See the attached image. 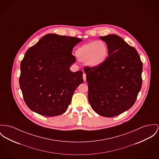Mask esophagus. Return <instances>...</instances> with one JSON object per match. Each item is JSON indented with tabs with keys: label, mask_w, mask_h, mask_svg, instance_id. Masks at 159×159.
Here are the masks:
<instances>
[{
	"label": "esophagus",
	"mask_w": 159,
	"mask_h": 159,
	"mask_svg": "<svg viewBox=\"0 0 159 159\" xmlns=\"http://www.w3.org/2000/svg\"><path fill=\"white\" fill-rule=\"evenodd\" d=\"M83 79H84V81H86V74L85 73L83 74Z\"/></svg>",
	"instance_id": "esophagus-1"
}]
</instances>
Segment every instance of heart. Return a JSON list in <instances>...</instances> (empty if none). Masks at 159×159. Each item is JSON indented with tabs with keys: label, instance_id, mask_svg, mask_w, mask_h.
<instances>
[{
	"label": "heart",
	"instance_id": "b5f03b06",
	"mask_svg": "<svg viewBox=\"0 0 159 159\" xmlns=\"http://www.w3.org/2000/svg\"><path fill=\"white\" fill-rule=\"evenodd\" d=\"M75 55L79 61L86 62L90 67H96L106 61L108 56V48L103 41H94L79 47Z\"/></svg>",
	"mask_w": 159,
	"mask_h": 159
}]
</instances>
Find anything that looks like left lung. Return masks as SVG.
<instances>
[{"mask_svg": "<svg viewBox=\"0 0 159 159\" xmlns=\"http://www.w3.org/2000/svg\"><path fill=\"white\" fill-rule=\"evenodd\" d=\"M108 48L102 65L84 68L88 101L98 114L112 117L131 108L140 91L143 64L134 47L114 34L100 36Z\"/></svg>", "mask_w": 159, "mask_h": 159, "instance_id": "8db88e82", "label": "left lung"}]
</instances>
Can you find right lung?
<instances>
[{
    "instance_id": "obj_1",
    "label": "right lung",
    "mask_w": 159,
    "mask_h": 159,
    "mask_svg": "<svg viewBox=\"0 0 159 159\" xmlns=\"http://www.w3.org/2000/svg\"><path fill=\"white\" fill-rule=\"evenodd\" d=\"M82 40L48 34L26 51L20 63L19 84L30 110L47 117L66 111L74 92L84 82L82 71L70 70L76 61L73 49Z\"/></svg>"
}]
</instances>
